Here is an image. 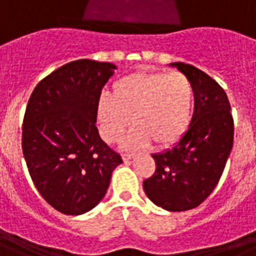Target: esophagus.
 <instances>
[{
  "label": "esophagus",
  "instance_id": "esophagus-1",
  "mask_svg": "<svg viewBox=\"0 0 256 256\" xmlns=\"http://www.w3.org/2000/svg\"><path fill=\"white\" fill-rule=\"evenodd\" d=\"M122 158H123V160H124V162H128V160H130V159L134 158V155H133V154H123Z\"/></svg>",
  "mask_w": 256,
  "mask_h": 256
}]
</instances>
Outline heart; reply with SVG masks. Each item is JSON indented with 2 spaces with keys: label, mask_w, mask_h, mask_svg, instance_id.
Segmentation results:
<instances>
[{
  "label": "heart",
  "mask_w": 256,
  "mask_h": 256,
  "mask_svg": "<svg viewBox=\"0 0 256 256\" xmlns=\"http://www.w3.org/2000/svg\"><path fill=\"white\" fill-rule=\"evenodd\" d=\"M194 88L183 73H133L115 82L112 96L102 94L97 104L104 140L115 142L128 126L124 148L174 144L190 126Z\"/></svg>",
  "instance_id": "heart-1"
}]
</instances>
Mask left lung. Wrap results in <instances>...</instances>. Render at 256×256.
Instances as JSON below:
<instances>
[{
    "mask_svg": "<svg viewBox=\"0 0 256 256\" xmlns=\"http://www.w3.org/2000/svg\"><path fill=\"white\" fill-rule=\"evenodd\" d=\"M169 66L190 78L194 114L174 146L152 154L156 169L142 187L156 206L182 212L198 206L215 190L233 148L234 124L228 96L214 78L184 62Z\"/></svg>",
    "mask_w": 256,
    "mask_h": 256,
    "instance_id": "8db88e82",
    "label": "left lung"
}]
</instances>
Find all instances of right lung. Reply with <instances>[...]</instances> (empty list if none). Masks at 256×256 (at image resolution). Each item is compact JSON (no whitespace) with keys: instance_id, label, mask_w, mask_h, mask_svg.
I'll return each mask as SVG.
<instances>
[{"instance_id":"1","label":"right lung","mask_w":256,"mask_h":256,"mask_svg":"<svg viewBox=\"0 0 256 256\" xmlns=\"http://www.w3.org/2000/svg\"><path fill=\"white\" fill-rule=\"evenodd\" d=\"M115 69L110 62L74 60L42 78L28 100L24 160L37 191L60 214L83 215L97 206L122 164L96 126L101 90Z\"/></svg>"}]
</instances>
